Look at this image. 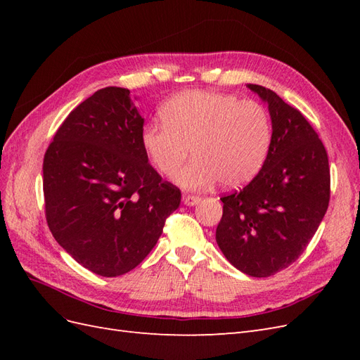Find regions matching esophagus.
Returning a JSON list of instances; mask_svg holds the SVG:
<instances>
[{
	"mask_svg": "<svg viewBox=\"0 0 360 360\" xmlns=\"http://www.w3.org/2000/svg\"><path fill=\"white\" fill-rule=\"evenodd\" d=\"M200 201H201V198L197 197V195H183V202L186 205H195Z\"/></svg>",
	"mask_w": 360,
	"mask_h": 360,
	"instance_id": "1",
	"label": "esophagus"
}]
</instances>
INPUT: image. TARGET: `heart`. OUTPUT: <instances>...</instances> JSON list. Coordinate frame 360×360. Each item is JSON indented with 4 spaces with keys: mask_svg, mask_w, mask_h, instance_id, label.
Wrapping results in <instances>:
<instances>
[{
    "mask_svg": "<svg viewBox=\"0 0 360 360\" xmlns=\"http://www.w3.org/2000/svg\"><path fill=\"white\" fill-rule=\"evenodd\" d=\"M162 123L141 134L144 153L162 176H172L189 155L195 156L177 176L183 189L201 191L221 181L238 188L263 168L274 138L270 114L255 101L234 94L183 91L163 105Z\"/></svg>",
    "mask_w": 360,
    "mask_h": 360,
    "instance_id": "1",
    "label": "heart"
}]
</instances>
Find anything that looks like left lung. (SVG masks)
I'll list each match as a JSON object with an SVG mask.
<instances>
[{
	"label": "left lung",
	"instance_id": "1",
	"mask_svg": "<svg viewBox=\"0 0 360 360\" xmlns=\"http://www.w3.org/2000/svg\"><path fill=\"white\" fill-rule=\"evenodd\" d=\"M269 106L274 138L263 168L222 197L216 242L230 263L267 278L296 261L323 221L330 198L326 148L300 111L266 86L248 84Z\"/></svg>",
	"mask_w": 360,
	"mask_h": 360
}]
</instances>
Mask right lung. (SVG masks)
<instances>
[{"instance_id": "add662e5", "label": "right lung", "mask_w": 360, "mask_h": 360, "mask_svg": "<svg viewBox=\"0 0 360 360\" xmlns=\"http://www.w3.org/2000/svg\"><path fill=\"white\" fill-rule=\"evenodd\" d=\"M143 126L130 91L106 86L68 115L43 159L49 230L96 275L135 269L180 205V189L148 163Z\"/></svg>"}]
</instances>
